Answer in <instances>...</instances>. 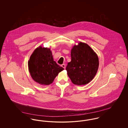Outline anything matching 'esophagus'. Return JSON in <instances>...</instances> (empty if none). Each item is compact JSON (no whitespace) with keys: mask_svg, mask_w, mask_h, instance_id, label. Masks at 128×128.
<instances>
[{"mask_svg":"<svg viewBox=\"0 0 128 128\" xmlns=\"http://www.w3.org/2000/svg\"><path fill=\"white\" fill-rule=\"evenodd\" d=\"M61 66H62V67H63L64 68H66V65L64 64H63L62 65H61Z\"/></svg>","mask_w":128,"mask_h":128,"instance_id":"obj_1","label":"esophagus"}]
</instances>
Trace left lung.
Here are the masks:
<instances>
[{
    "label": "left lung",
    "instance_id": "left-lung-1",
    "mask_svg": "<svg viewBox=\"0 0 128 128\" xmlns=\"http://www.w3.org/2000/svg\"><path fill=\"white\" fill-rule=\"evenodd\" d=\"M71 58L66 69L72 82L78 85L88 84L98 72V55L87 44L80 42L72 48Z\"/></svg>",
    "mask_w": 128,
    "mask_h": 128
}]
</instances>
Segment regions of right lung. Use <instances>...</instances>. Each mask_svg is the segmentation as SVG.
<instances>
[{"label":"right lung","instance_id":"add662e5","mask_svg":"<svg viewBox=\"0 0 128 128\" xmlns=\"http://www.w3.org/2000/svg\"><path fill=\"white\" fill-rule=\"evenodd\" d=\"M29 72L32 79L42 85L53 82L63 68L54 61L50 49L39 46L36 49L28 61Z\"/></svg>","mask_w":128,"mask_h":128}]
</instances>
